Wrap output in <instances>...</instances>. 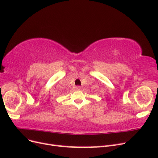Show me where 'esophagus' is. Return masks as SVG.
I'll list each match as a JSON object with an SVG mask.
<instances>
[{"label": "esophagus", "mask_w": 158, "mask_h": 158, "mask_svg": "<svg viewBox=\"0 0 158 158\" xmlns=\"http://www.w3.org/2000/svg\"><path fill=\"white\" fill-rule=\"evenodd\" d=\"M76 89H77V90H80V89H81V87H80V86H78H78L76 87Z\"/></svg>", "instance_id": "esophagus-1"}]
</instances>
